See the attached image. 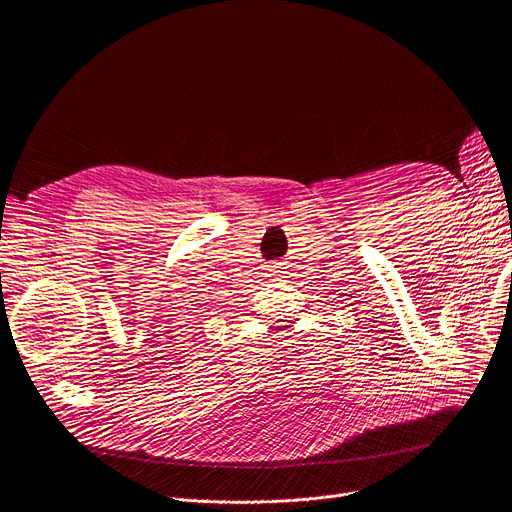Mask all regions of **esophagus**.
<instances>
[{"mask_svg":"<svg viewBox=\"0 0 512 512\" xmlns=\"http://www.w3.org/2000/svg\"><path fill=\"white\" fill-rule=\"evenodd\" d=\"M270 278H272V280L282 278V270H280V268H276V266H272V268H270Z\"/></svg>","mask_w":512,"mask_h":512,"instance_id":"esophagus-1","label":"esophagus"}]
</instances>
